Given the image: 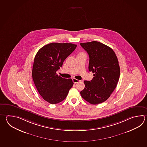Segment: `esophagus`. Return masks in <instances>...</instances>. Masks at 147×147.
<instances>
[{"instance_id":"34e87169","label":"esophagus","mask_w":147,"mask_h":147,"mask_svg":"<svg viewBox=\"0 0 147 147\" xmlns=\"http://www.w3.org/2000/svg\"><path fill=\"white\" fill-rule=\"evenodd\" d=\"M73 82H74V84H76V83H78V82H80V80H78L76 79V78H73Z\"/></svg>"}]
</instances>
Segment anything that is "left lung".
I'll use <instances>...</instances> for the list:
<instances>
[{
  "instance_id": "obj_1",
  "label": "left lung",
  "mask_w": 147,
  "mask_h": 147,
  "mask_svg": "<svg viewBox=\"0 0 147 147\" xmlns=\"http://www.w3.org/2000/svg\"><path fill=\"white\" fill-rule=\"evenodd\" d=\"M89 55L88 69L94 73L90 81H85L81 96L91 104L105 102L117 86L120 67L117 56L111 48L97 41L81 43Z\"/></svg>"
}]
</instances>
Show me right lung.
<instances>
[{
  "label": "right lung",
  "instance_id": "add662e5",
  "mask_svg": "<svg viewBox=\"0 0 147 147\" xmlns=\"http://www.w3.org/2000/svg\"><path fill=\"white\" fill-rule=\"evenodd\" d=\"M76 47L72 43H51L41 48L34 57L32 70L34 83L43 99L51 104L65 99L74 84L72 79L62 78L56 72Z\"/></svg>",
  "mask_w": 147,
  "mask_h": 147
}]
</instances>
